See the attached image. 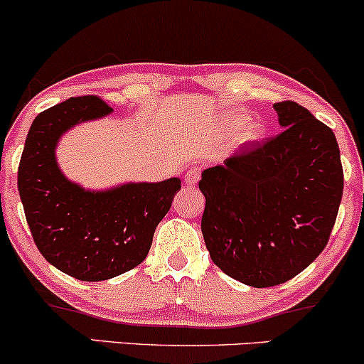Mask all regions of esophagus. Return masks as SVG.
<instances>
[{"mask_svg":"<svg viewBox=\"0 0 364 364\" xmlns=\"http://www.w3.org/2000/svg\"><path fill=\"white\" fill-rule=\"evenodd\" d=\"M200 174H202V169L200 168H190L185 173V183L186 185H196V183H198V179H200Z\"/></svg>","mask_w":364,"mask_h":364,"instance_id":"esophagus-1","label":"esophagus"}]
</instances>
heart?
I'll return each instance as SVG.
<instances>
[{
	"instance_id": "1",
	"label": "heart",
	"mask_w": 364,
	"mask_h": 364,
	"mask_svg": "<svg viewBox=\"0 0 364 364\" xmlns=\"http://www.w3.org/2000/svg\"><path fill=\"white\" fill-rule=\"evenodd\" d=\"M245 121H246V116L240 114V116H236V118H235V124H236V127H241V124H245ZM260 133H262L260 127H252L248 129V132H246V139L255 140V139H258V136H260Z\"/></svg>"
}]
</instances>
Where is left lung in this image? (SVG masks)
Segmentation results:
<instances>
[{
  "label": "left lung",
  "instance_id": "1",
  "mask_svg": "<svg viewBox=\"0 0 364 364\" xmlns=\"http://www.w3.org/2000/svg\"><path fill=\"white\" fill-rule=\"evenodd\" d=\"M279 135L202 173V235L229 277L272 287L303 272L328 243L344 173L336 135L294 101L274 104Z\"/></svg>",
  "mask_w": 364,
  "mask_h": 364
}]
</instances>
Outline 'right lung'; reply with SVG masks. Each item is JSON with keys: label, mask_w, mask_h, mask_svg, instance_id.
<instances>
[{"label": "right lung", "mask_w": 364, "mask_h": 364, "mask_svg": "<svg viewBox=\"0 0 364 364\" xmlns=\"http://www.w3.org/2000/svg\"><path fill=\"white\" fill-rule=\"evenodd\" d=\"M111 111L99 95L72 97L43 111L28 129L18 166V193L36 246L78 281H107L144 262L157 224L181 188L171 178L95 193L63 176L54 157L60 136Z\"/></svg>", "instance_id": "obj_1"}]
</instances>
